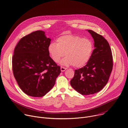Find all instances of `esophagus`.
<instances>
[{
	"label": "esophagus",
	"mask_w": 128,
	"mask_h": 128,
	"mask_svg": "<svg viewBox=\"0 0 128 128\" xmlns=\"http://www.w3.org/2000/svg\"><path fill=\"white\" fill-rule=\"evenodd\" d=\"M66 69V67H62V66H61V71H62V72H63V71H64Z\"/></svg>",
	"instance_id": "esophagus-1"
}]
</instances>
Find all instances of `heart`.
<instances>
[{
	"instance_id": "heart-1",
	"label": "heart",
	"mask_w": 128,
	"mask_h": 128,
	"mask_svg": "<svg viewBox=\"0 0 128 128\" xmlns=\"http://www.w3.org/2000/svg\"><path fill=\"white\" fill-rule=\"evenodd\" d=\"M48 50L54 62H59L65 54L66 57L61 62L63 65L80 68L88 61L93 50V44L78 35H66L59 38L57 43H50Z\"/></svg>"
}]
</instances>
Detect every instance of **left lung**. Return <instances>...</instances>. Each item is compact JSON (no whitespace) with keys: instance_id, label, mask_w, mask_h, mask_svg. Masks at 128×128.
<instances>
[{"instance_id":"8db88e82","label":"left lung","mask_w":128,"mask_h":128,"mask_svg":"<svg viewBox=\"0 0 128 128\" xmlns=\"http://www.w3.org/2000/svg\"><path fill=\"white\" fill-rule=\"evenodd\" d=\"M88 31L94 38L95 49L87 64L75 70L70 80L72 87L83 95L101 90L107 84L113 67L112 52L107 40L92 30Z\"/></svg>"}]
</instances>
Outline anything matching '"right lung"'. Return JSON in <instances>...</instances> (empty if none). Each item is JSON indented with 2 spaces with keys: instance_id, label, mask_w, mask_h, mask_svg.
I'll list each match as a JSON object with an SVG mask.
<instances>
[{
  "instance_id": "obj_1",
  "label": "right lung",
  "mask_w": 128,
  "mask_h": 128,
  "mask_svg": "<svg viewBox=\"0 0 128 128\" xmlns=\"http://www.w3.org/2000/svg\"><path fill=\"white\" fill-rule=\"evenodd\" d=\"M44 33L38 30L24 36L16 45L12 57L14 77L23 92L32 97L44 96L61 73L60 66L49 56L51 40Z\"/></svg>"
}]
</instances>
